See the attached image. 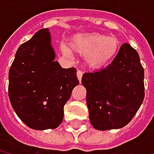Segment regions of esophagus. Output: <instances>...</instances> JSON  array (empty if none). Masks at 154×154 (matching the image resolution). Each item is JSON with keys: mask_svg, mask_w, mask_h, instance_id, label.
I'll use <instances>...</instances> for the list:
<instances>
[{"mask_svg": "<svg viewBox=\"0 0 154 154\" xmlns=\"http://www.w3.org/2000/svg\"><path fill=\"white\" fill-rule=\"evenodd\" d=\"M77 78H78V80H79V82H81V80H82V77H83V72L81 71V70H78L77 72Z\"/></svg>", "mask_w": 154, "mask_h": 154, "instance_id": "34e87169", "label": "esophagus"}]
</instances>
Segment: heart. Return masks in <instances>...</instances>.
Returning <instances> with one entry per match:
<instances>
[{
  "label": "heart",
  "mask_w": 154,
  "mask_h": 154,
  "mask_svg": "<svg viewBox=\"0 0 154 154\" xmlns=\"http://www.w3.org/2000/svg\"><path fill=\"white\" fill-rule=\"evenodd\" d=\"M70 47L76 52L85 55L86 63L93 68H101L109 63L119 49V41L116 36H107L100 33L79 34L70 42ZM67 57L71 53L69 49L62 47Z\"/></svg>",
  "instance_id": "heart-1"
}]
</instances>
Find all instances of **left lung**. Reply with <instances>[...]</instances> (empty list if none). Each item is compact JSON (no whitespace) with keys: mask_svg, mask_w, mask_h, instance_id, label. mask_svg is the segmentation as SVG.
Returning a JSON list of instances; mask_svg holds the SVG:
<instances>
[{"mask_svg":"<svg viewBox=\"0 0 154 154\" xmlns=\"http://www.w3.org/2000/svg\"><path fill=\"white\" fill-rule=\"evenodd\" d=\"M144 70L137 51L123 44L106 68L85 73L90 122L95 129L109 130L128 125L144 98Z\"/></svg>","mask_w":154,"mask_h":154,"instance_id":"1","label":"left lung"}]
</instances>
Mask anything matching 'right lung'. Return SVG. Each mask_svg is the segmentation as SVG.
<instances>
[{
	"instance_id": "1",
	"label": "right lung",
	"mask_w": 154,
	"mask_h": 154,
	"mask_svg": "<svg viewBox=\"0 0 154 154\" xmlns=\"http://www.w3.org/2000/svg\"><path fill=\"white\" fill-rule=\"evenodd\" d=\"M48 28L22 44L9 71V98L18 118L30 128H58L64 105L79 83L75 68L62 69L54 61Z\"/></svg>"
}]
</instances>
